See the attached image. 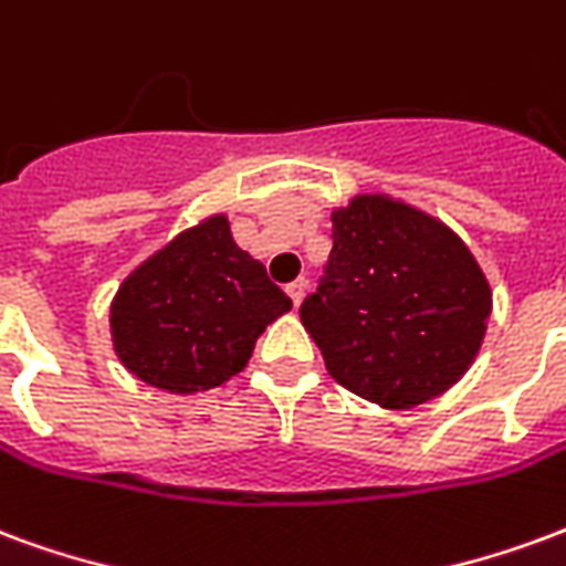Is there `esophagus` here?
I'll use <instances>...</instances> for the list:
<instances>
[{
    "instance_id": "esophagus-1",
    "label": "esophagus",
    "mask_w": 566,
    "mask_h": 566,
    "mask_svg": "<svg viewBox=\"0 0 566 566\" xmlns=\"http://www.w3.org/2000/svg\"><path fill=\"white\" fill-rule=\"evenodd\" d=\"M304 289H307V280H304V277L292 280V283L286 286V295L292 298V304H295V307H298L301 298H304Z\"/></svg>"
}]
</instances>
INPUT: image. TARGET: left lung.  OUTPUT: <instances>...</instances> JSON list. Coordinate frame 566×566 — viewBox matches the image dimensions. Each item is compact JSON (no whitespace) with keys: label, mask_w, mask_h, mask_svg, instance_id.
Listing matches in <instances>:
<instances>
[{"label":"left lung","mask_w":566,"mask_h":566,"mask_svg":"<svg viewBox=\"0 0 566 566\" xmlns=\"http://www.w3.org/2000/svg\"><path fill=\"white\" fill-rule=\"evenodd\" d=\"M332 255L301 323L344 389L410 410L468 374L492 316V289L449 226L389 196L332 213Z\"/></svg>","instance_id":"obj_1"}]
</instances>
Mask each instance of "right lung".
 <instances>
[{
    "label": "right lung",
    "mask_w": 566,
    "mask_h": 566,
    "mask_svg": "<svg viewBox=\"0 0 566 566\" xmlns=\"http://www.w3.org/2000/svg\"><path fill=\"white\" fill-rule=\"evenodd\" d=\"M292 307L265 265L217 213L132 271L111 304L119 361L171 395L217 389L253 356L255 337Z\"/></svg>",
    "instance_id": "obj_1"
}]
</instances>
